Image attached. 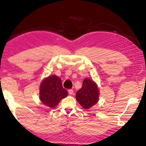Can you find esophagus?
I'll use <instances>...</instances> for the list:
<instances>
[{
    "instance_id": "34e87169",
    "label": "esophagus",
    "mask_w": 146,
    "mask_h": 146,
    "mask_svg": "<svg viewBox=\"0 0 146 146\" xmlns=\"http://www.w3.org/2000/svg\"><path fill=\"white\" fill-rule=\"evenodd\" d=\"M68 92H69V94L70 95H71V94H73L74 91H73V90H68Z\"/></svg>"
}]
</instances>
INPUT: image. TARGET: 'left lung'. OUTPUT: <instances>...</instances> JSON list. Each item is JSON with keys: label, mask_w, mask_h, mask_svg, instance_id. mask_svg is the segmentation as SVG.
<instances>
[{"label": "left lung", "mask_w": 146, "mask_h": 146, "mask_svg": "<svg viewBox=\"0 0 146 146\" xmlns=\"http://www.w3.org/2000/svg\"><path fill=\"white\" fill-rule=\"evenodd\" d=\"M100 91L97 83L90 78H85L81 89L76 93V98L84 109H90L99 100Z\"/></svg>", "instance_id": "obj_1"}]
</instances>
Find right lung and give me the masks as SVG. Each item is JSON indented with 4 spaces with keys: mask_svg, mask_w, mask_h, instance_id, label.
<instances>
[{
    "mask_svg": "<svg viewBox=\"0 0 146 146\" xmlns=\"http://www.w3.org/2000/svg\"><path fill=\"white\" fill-rule=\"evenodd\" d=\"M68 94V91L63 88L60 78L56 75L44 78L39 85V98L48 108L56 107Z\"/></svg>",
    "mask_w": 146,
    "mask_h": 146,
    "instance_id": "right-lung-1",
    "label": "right lung"
}]
</instances>
